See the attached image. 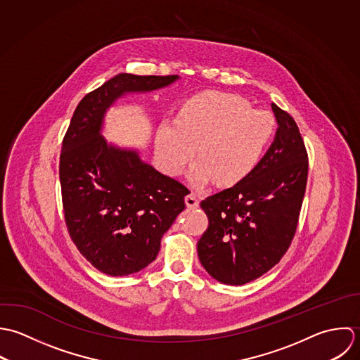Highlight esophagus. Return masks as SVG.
<instances>
[{
  "mask_svg": "<svg viewBox=\"0 0 360 360\" xmlns=\"http://www.w3.org/2000/svg\"><path fill=\"white\" fill-rule=\"evenodd\" d=\"M185 203H186V206L189 209H195V207L199 206V199H198V196L195 193H191V195H188L185 198Z\"/></svg>",
  "mask_w": 360,
  "mask_h": 360,
  "instance_id": "esophagus-1",
  "label": "esophagus"
}]
</instances>
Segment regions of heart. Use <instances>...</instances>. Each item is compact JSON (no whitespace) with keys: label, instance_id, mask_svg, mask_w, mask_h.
Listing matches in <instances>:
<instances>
[{"label":"heart","instance_id":"1","mask_svg":"<svg viewBox=\"0 0 360 360\" xmlns=\"http://www.w3.org/2000/svg\"><path fill=\"white\" fill-rule=\"evenodd\" d=\"M274 134L270 112L252 110L242 96L207 90L181 107L176 122L158 127L157 154L168 174L179 175L196 151L189 171L193 185L214 179L218 186H232L256 168Z\"/></svg>","mask_w":360,"mask_h":360}]
</instances>
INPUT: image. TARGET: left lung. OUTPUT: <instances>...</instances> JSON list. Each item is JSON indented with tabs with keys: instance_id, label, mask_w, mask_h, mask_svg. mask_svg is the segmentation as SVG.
Here are the masks:
<instances>
[{
	"instance_id": "left-lung-1",
	"label": "left lung",
	"mask_w": 360,
	"mask_h": 360,
	"mask_svg": "<svg viewBox=\"0 0 360 360\" xmlns=\"http://www.w3.org/2000/svg\"><path fill=\"white\" fill-rule=\"evenodd\" d=\"M276 139L256 168L232 188L200 202L209 226L198 242L202 266L217 281L243 285L266 274L295 236L309 157L295 120L271 104Z\"/></svg>"
}]
</instances>
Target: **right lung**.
<instances>
[{
	"instance_id": "add662e5",
	"label": "right lung",
	"mask_w": 360,
	"mask_h": 360,
	"mask_svg": "<svg viewBox=\"0 0 360 360\" xmlns=\"http://www.w3.org/2000/svg\"><path fill=\"white\" fill-rule=\"evenodd\" d=\"M176 77L117 75L80 100L64 136L60 182L68 233L82 256L107 276L138 273L157 257L189 189L144 164L136 151L105 143L104 112L127 91L155 90Z\"/></svg>"
}]
</instances>
